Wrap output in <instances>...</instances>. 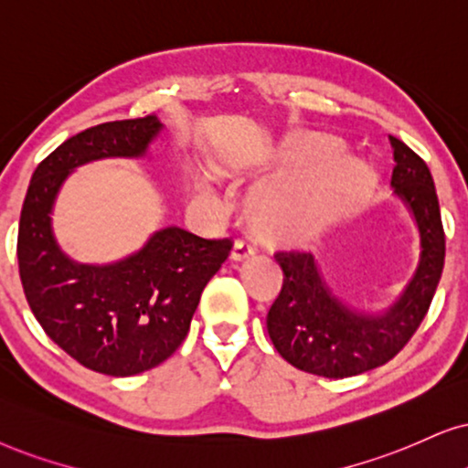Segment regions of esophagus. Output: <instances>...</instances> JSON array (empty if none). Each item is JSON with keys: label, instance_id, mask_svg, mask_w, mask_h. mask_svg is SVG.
<instances>
[{"label": "esophagus", "instance_id": "34e87169", "mask_svg": "<svg viewBox=\"0 0 468 468\" xmlns=\"http://www.w3.org/2000/svg\"><path fill=\"white\" fill-rule=\"evenodd\" d=\"M254 257V248L248 246L246 241H235L233 250H230V261L235 263H246Z\"/></svg>", "mask_w": 468, "mask_h": 468}]
</instances>
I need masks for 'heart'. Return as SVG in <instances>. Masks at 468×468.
Instances as JSON below:
<instances>
[{"instance_id":"1","label":"heart","mask_w":468,"mask_h":468,"mask_svg":"<svg viewBox=\"0 0 468 468\" xmlns=\"http://www.w3.org/2000/svg\"><path fill=\"white\" fill-rule=\"evenodd\" d=\"M343 140L319 132L289 133L271 153V179L259 183L246 198V220L257 238L276 246L315 239L350 214L374 187L371 165L343 151ZM200 203L214 205L216 194L197 181Z\"/></svg>"}]
</instances>
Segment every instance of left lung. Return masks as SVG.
I'll use <instances>...</instances> for the list:
<instances>
[{
	"label": "left lung",
	"mask_w": 468,
	"mask_h": 468,
	"mask_svg": "<svg viewBox=\"0 0 468 468\" xmlns=\"http://www.w3.org/2000/svg\"><path fill=\"white\" fill-rule=\"evenodd\" d=\"M393 149V194L419 230V263L404 292L380 313L358 311L333 293L311 252H278L285 282L268 313V333L287 363L324 378H350L388 363L417 333L442 265L445 230L430 168L404 142Z\"/></svg>",
	"instance_id": "1"
}]
</instances>
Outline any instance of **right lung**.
Returning a JSON list of instances; mask_svg holds the SVG:
<instances>
[{"mask_svg":"<svg viewBox=\"0 0 468 468\" xmlns=\"http://www.w3.org/2000/svg\"><path fill=\"white\" fill-rule=\"evenodd\" d=\"M162 132L157 116L86 129L38 164L23 200L16 257L29 309L69 356L105 376H135L173 356L233 248L230 239L165 227L121 261L92 265L58 244L53 203L70 173L97 159L144 157Z\"/></svg>","mask_w":468,"mask_h":468,"instance_id":"1","label":"right lung"}]
</instances>
